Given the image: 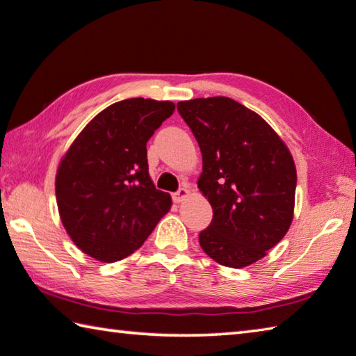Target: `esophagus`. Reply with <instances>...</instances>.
<instances>
[{
	"label": "esophagus",
	"instance_id": "obj_1",
	"mask_svg": "<svg viewBox=\"0 0 356 356\" xmlns=\"http://www.w3.org/2000/svg\"><path fill=\"white\" fill-rule=\"evenodd\" d=\"M190 195V190L186 188V186H182V188H179L176 193H174L172 195V199H174V202H182V200Z\"/></svg>",
	"mask_w": 356,
	"mask_h": 356
}]
</instances>
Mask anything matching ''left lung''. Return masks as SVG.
Segmentation results:
<instances>
[{"instance_id": "1", "label": "left lung", "mask_w": 356, "mask_h": 356, "mask_svg": "<svg viewBox=\"0 0 356 356\" xmlns=\"http://www.w3.org/2000/svg\"><path fill=\"white\" fill-rule=\"evenodd\" d=\"M177 111L202 152L197 188L213 209L200 248L222 266H249L293 222V156L260 115L225 96L180 101Z\"/></svg>"}]
</instances>
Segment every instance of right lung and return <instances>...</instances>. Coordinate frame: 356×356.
<instances>
[{
  "label": "right lung",
  "mask_w": 356,
  "mask_h": 356,
  "mask_svg": "<svg viewBox=\"0 0 356 356\" xmlns=\"http://www.w3.org/2000/svg\"><path fill=\"white\" fill-rule=\"evenodd\" d=\"M176 106L131 98L83 127L60 160L56 197L63 227L83 254L113 263L141 248L171 196L149 177L146 143Z\"/></svg>",
  "instance_id": "1"
}]
</instances>
